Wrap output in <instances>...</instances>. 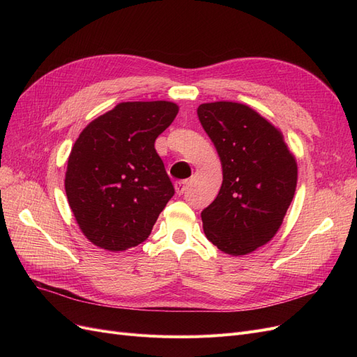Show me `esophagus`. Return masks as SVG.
Masks as SVG:
<instances>
[{
	"mask_svg": "<svg viewBox=\"0 0 357 357\" xmlns=\"http://www.w3.org/2000/svg\"><path fill=\"white\" fill-rule=\"evenodd\" d=\"M188 180H178V181H176V185H174V188H176V193L177 195H183V193L186 192V189H188Z\"/></svg>",
	"mask_w": 357,
	"mask_h": 357,
	"instance_id": "34e87169",
	"label": "esophagus"
}]
</instances>
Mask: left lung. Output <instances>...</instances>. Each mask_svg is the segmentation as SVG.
<instances>
[{
	"label": "left lung",
	"instance_id": "1",
	"mask_svg": "<svg viewBox=\"0 0 357 357\" xmlns=\"http://www.w3.org/2000/svg\"><path fill=\"white\" fill-rule=\"evenodd\" d=\"M197 112L223 169L219 195L201 213L205 236L223 253H252L283 223L296 189L295 156L283 134L250 107L218 101Z\"/></svg>",
	"mask_w": 357,
	"mask_h": 357
}]
</instances>
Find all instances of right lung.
<instances>
[{
	"label": "right lung",
	"mask_w": 357,
	"mask_h": 357,
	"mask_svg": "<svg viewBox=\"0 0 357 357\" xmlns=\"http://www.w3.org/2000/svg\"><path fill=\"white\" fill-rule=\"evenodd\" d=\"M177 113L169 101L121 102L75 139L66 192L82 232L95 245L123 252L149 238L174 195L155 142Z\"/></svg>",
	"instance_id": "1"
}]
</instances>
